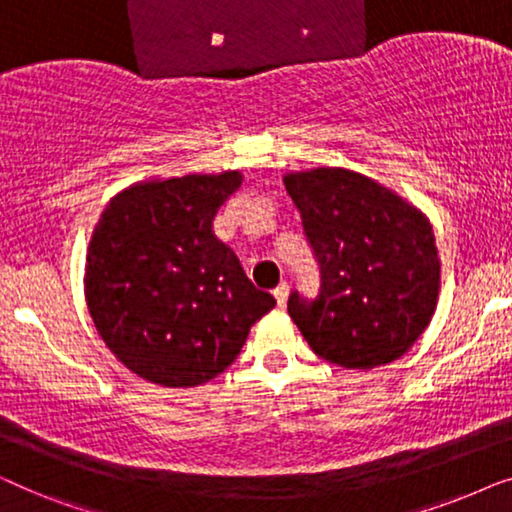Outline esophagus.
<instances>
[{
	"label": "esophagus",
	"mask_w": 512,
	"mask_h": 512,
	"mask_svg": "<svg viewBox=\"0 0 512 512\" xmlns=\"http://www.w3.org/2000/svg\"><path fill=\"white\" fill-rule=\"evenodd\" d=\"M272 296H275V300H277V305L282 307L284 303H286V298H289V284L286 282H279L275 289H272Z\"/></svg>",
	"instance_id": "1"
}]
</instances>
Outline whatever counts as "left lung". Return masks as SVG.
Returning a JSON list of instances; mask_svg holds the SVG:
<instances>
[{"instance_id":"1","label":"left lung","mask_w":512,"mask_h":512,"mask_svg":"<svg viewBox=\"0 0 512 512\" xmlns=\"http://www.w3.org/2000/svg\"><path fill=\"white\" fill-rule=\"evenodd\" d=\"M284 186L321 270L317 298L289 296L307 345L349 370L401 359L438 305L440 258L429 219L345 167L289 172Z\"/></svg>"}]
</instances>
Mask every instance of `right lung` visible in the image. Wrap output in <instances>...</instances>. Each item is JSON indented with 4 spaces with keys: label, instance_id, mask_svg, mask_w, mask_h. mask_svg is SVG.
Instances as JSON below:
<instances>
[{
    "label": "right lung",
    "instance_id": "right-lung-1",
    "mask_svg": "<svg viewBox=\"0 0 512 512\" xmlns=\"http://www.w3.org/2000/svg\"><path fill=\"white\" fill-rule=\"evenodd\" d=\"M240 186V170L137 181L97 221L83 277L88 312L116 359L144 380H214L275 307L214 235L216 212Z\"/></svg>",
    "mask_w": 512,
    "mask_h": 512
}]
</instances>
